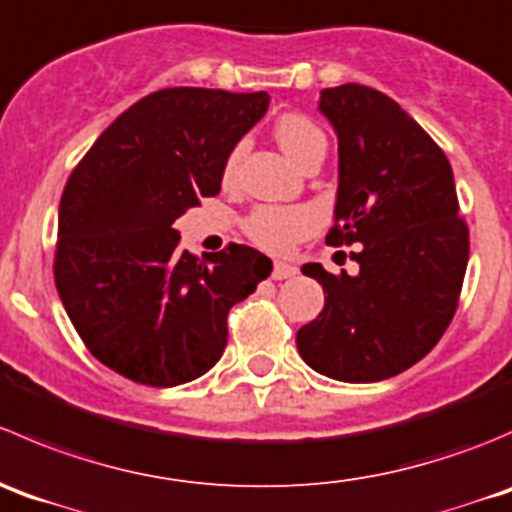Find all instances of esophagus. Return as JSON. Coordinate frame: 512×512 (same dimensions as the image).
Returning <instances> with one entry per match:
<instances>
[{
	"label": "esophagus",
	"instance_id": "obj_1",
	"mask_svg": "<svg viewBox=\"0 0 512 512\" xmlns=\"http://www.w3.org/2000/svg\"><path fill=\"white\" fill-rule=\"evenodd\" d=\"M296 273H298L296 266H291V263L276 261V263H273L271 278H276V281H283V278H291V276H296Z\"/></svg>",
	"mask_w": 512,
	"mask_h": 512
}]
</instances>
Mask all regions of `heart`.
<instances>
[{
  "label": "heart",
  "mask_w": 512,
  "mask_h": 512,
  "mask_svg": "<svg viewBox=\"0 0 512 512\" xmlns=\"http://www.w3.org/2000/svg\"><path fill=\"white\" fill-rule=\"evenodd\" d=\"M273 134H276V141L281 144V149L298 166L306 164L311 156L326 154V134L306 114H298V111L281 114L276 119V124H273ZM241 154H244V144H236L229 151V156H226L224 169H221V176H224L226 184L234 181ZM318 226H321V216H318V211L313 206L261 204L244 219V234L249 236L251 244H256L258 249L271 251V254H288L298 241L316 234Z\"/></svg>",
  "instance_id": "heart-1"
}]
</instances>
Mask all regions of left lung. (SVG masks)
<instances>
[{
  "instance_id": "obj_1",
  "label": "left lung",
  "mask_w": 512,
  "mask_h": 512,
  "mask_svg": "<svg viewBox=\"0 0 512 512\" xmlns=\"http://www.w3.org/2000/svg\"><path fill=\"white\" fill-rule=\"evenodd\" d=\"M338 136L336 224L326 244H361L356 276L306 263L326 293L298 328L313 371L346 383L393 378L440 341L458 308L468 226L448 156L391 96L363 84L321 91Z\"/></svg>"
}]
</instances>
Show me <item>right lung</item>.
Listing matches in <instances>:
<instances>
[{"label": "right lung", "mask_w": 512, "mask_h": 512, "mask_svg": "<svg viewBox=\"0 0 512 512\" xmlns=\"http://www.w3.org/2000/svg\"><path fill=\"white\" fill-rule=\"evenodd\" d=\"M268 94L174 86L144 96L94 141L64 186L54 281L96 361L171 388L216 366L231 306L271 258L229 244L199 261L174 221L221 191V169Z\"/></svg>", "instance_id": "obj_1"}]
</instances>
